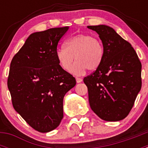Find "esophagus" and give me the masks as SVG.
I'll list each match as a JSON object with an SVG mask.
<instances>
[{
	"label": "esophagus",
	"mask_w": 148,
	"mask_h": 148,
	"mask_svg": "<svg viewBox=\"0 0 148 148\" xmlns=\"http://www.w3.org/2000/svg\"><path fill=\"white\" fill-rule=\"evenodd\" d=\"M75 79H76L77 83H80V82H82V78H79V77H76V78H75Z\"/></svg>",
	"instance_id": "obj_1"
}]
</instances>
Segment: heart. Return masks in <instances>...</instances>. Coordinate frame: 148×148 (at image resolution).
Here are the masks:
<instances>
[{
    "label": "heart",
    "mask_w": 148,
    "mask_h": 148,
    "mask_svg": "<svg viewBox=\"0 0 148 148\" xmlns=\"http://www.w3.org/2000/svg\"><path fill=\"white\" fill-rule=\"evenodd\" d=\"M64 47L58 48L56 58L62 69L70 70L74 60H77L70 72L74 75H82L88 69L95 70L104 58V47L99 39L87 34H78L67 39Z\"/></svg>",
    "instance_id": "1"
}]
</instances>
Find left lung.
<instances>
[{
	"mask_svg": "<svg viewBox=\"0 0 148 148\" xmlns=\"http://www.w3.org/2000/svg\"><path fill=\"white\" fill-rule=\"evenodd\" d=\"M104 47L101 64L84 78L90 108L104 121H117L129 114L142 87V64L131 44L112 27L88 26Z\"/></svg>",
	"mask_w": 148,
	"mask_h": 148,
	"instance_id": "obj_1",
	"label": "left lung"
}]
</instances>
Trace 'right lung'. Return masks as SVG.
<instances>
[{"mask_svg": "<svg viewBox=\"0 0 148 148\" xmlns=\"http://www.w3.org/2000/svg\"><path fill=\"white\" fill-rule=\"evenodd\" d=\"M68 29L31 34L10 64L7 85L13 108L40 133L52 131L60 125L64 97L76 84L56 58L57 46Z\"/></svg>", "mask_w": 148, "mask_h": 148, "instance_id": "1", "label": "right lung"}]
</instances>
